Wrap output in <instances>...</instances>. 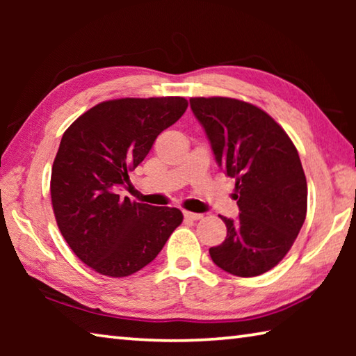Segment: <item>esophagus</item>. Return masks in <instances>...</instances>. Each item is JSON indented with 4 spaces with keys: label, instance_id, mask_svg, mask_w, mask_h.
Listing matches in <instances>:
<instances>
[{
    "label": "esophagus",
    "instance_id": "obj_1",
    "mask_svg": "<svg viewBox=\"0 0 356 356\" xmlns=\"http://www.w3.org/2000/svg\"><path fill=\"white\" fill-rule=\"evenodd\" d=\"M184 216L186 220H191V221H197V220H201L202 218V215L201 213H195V212H184Z\"/></svg>",
    "mask_w": 356,
    "mask_h": 356
}]
</instances>
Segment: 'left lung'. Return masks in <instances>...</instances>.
<instances>
[{
	"mask_svg": "<svg viewBox=\"0 0 356 356\" xmlns=\"http://www.w3.org/2000/svg\"><path fill=\"white\" fill-rule=\"evenodd\" d=\"M215 160L236 179L238 218L221 216L225 242L209 250L225 272L251 278L282 261L306 218L308 185L291 138L267 113L229 97L190 99Z\"/></svg>",
	"mask_w": 356,
	"mask_h": 356,
	"instance_id": "obj_1",
	"label": "left lung"
}]
</instances>
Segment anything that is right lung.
Here are the masks:
<instances>
[{"mask_svg":"<svg viewBox=\"0 0 356 356\" xmlns=\"http://www.w3.org/2000/svg\"><path fill=\"white\" fill-rule=\"evenodd\" d=\"M186 106L184 97L108 100L64 131L51 168L53 212L72 251L100 275L136 273L182 222L179 209L131 202L118 190L130 186L129 171Z\"/></svg>","mask_w":356,"mask_h":356,"instance_id":"obj_1","label":"right lung"}]
</instances>
